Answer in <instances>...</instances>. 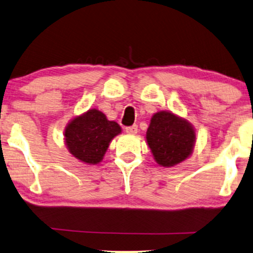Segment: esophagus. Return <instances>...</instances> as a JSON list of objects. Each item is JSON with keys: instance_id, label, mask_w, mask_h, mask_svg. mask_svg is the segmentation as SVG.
<instances>
[{"instance_id": "1", "label": "esophagus", "mask_w": 253, "mask_h": 253, "mask_svg": "<svg viewBox=\"0 0 253 253\" xmlns=\"http://www.w3.org/2000/svg\"><path fill=\"white\" fill-rule=\"evenodd\" d=\"M126 133H130V135H135L138 131V126H127L126 127Z\"/></svg>"}]
</instances>
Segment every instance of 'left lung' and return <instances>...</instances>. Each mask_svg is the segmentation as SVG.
Returning a JSON list of instances; mask_svg holds the SVG:
<instances>
[{"label":"left lung","mask_w":253,"mask_h":253,"mask_svg":"<svg viewBox=\"0 0 253 253\" xmlns=\"http://www.w3.org/2000/svg\"><path fill=\"white\" fill-rule=\"evenodd\" d=\"M146 142L155 161L162 167L170 168L185 161L192 154L196 133L186 120L172 112L160 111L151 118Z\"/></svg>","instance_id":"8db88e82"}]
</instances>
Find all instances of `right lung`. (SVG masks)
<instances>
[{"mask_svg":"<svg viewBox=\"0 0 253 253\" xmlns=\"http://www.w3.org/2000/svg\"><path fill=\"white\" fill-rule=\"evenodd\" d=\"M122 129L115 121L97 109L75 117L64 130L65 144L74 157L86 164H97L103 160L109 144Z\"/></svg>","mask_w":253,"mask_h":253,"instance_id":"1","label":"right lung"}]
</instances>
